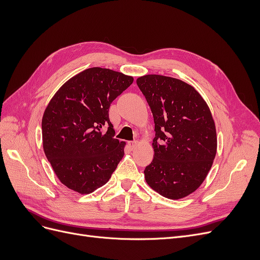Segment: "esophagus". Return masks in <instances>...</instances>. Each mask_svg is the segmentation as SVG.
Wrapping results in <instances>:
<instances>
[{"mask_svg":"<svg viewBox=\"0 0 260 260\" xmlns=\"http://www.w3.org/2000/svg\"><path fill=\"white\" fill-rule=\"evenodd\" d=\"M128 145H129V147L131 149H135L137 147V145H138V142H137V141H131V142L128 143Z\"/></svg>","mask_w":260,"mask_h":260,"instance_id":"obj_1","label":"esophagus"}]
</instances>
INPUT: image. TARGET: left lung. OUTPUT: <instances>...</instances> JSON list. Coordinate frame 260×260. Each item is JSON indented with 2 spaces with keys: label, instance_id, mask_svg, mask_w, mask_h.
Segmentation results:
<instances>
[{
  "label": "left lung",
  "instance_id": "left-lung-1",
  "mask_svg": "<svg viewBox=\"0 0 260 260\" xmlns=\"http://www.w3.org/2000/svg\"><path fill=\"white\" fill-rule=\"evenodd\" d=\"M137 84L155 122L154 159L145 167L147 184L171 200L198 190L217 152L209 107L192 85L176 78L146 75Z\"/></svg>",
  "mask_w": 260,
  "mask_h": 260
}]
</instances>
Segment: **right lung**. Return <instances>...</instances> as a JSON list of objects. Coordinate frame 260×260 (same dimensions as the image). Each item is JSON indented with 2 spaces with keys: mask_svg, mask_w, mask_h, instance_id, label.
Listing matches in <instances>:
<instances>
[{
  "mask_svg": "<svg viewBox=\"0 0 260 260\" xmlns=\"http://www.w3.org/2000/svg\"><path fill=\"white\" fill-rule=\"evenodd\" d=\"M133 78L111 69L83 70L60 86L42 118L46 158L60 182L80 194L104 185L123 157L108 111Z\"/></svg>",
  "mask_w": 260,
  "mask_h": 260,
  "instance_id": "add662e5",
  "label": "right lung"
}]
</instances>
